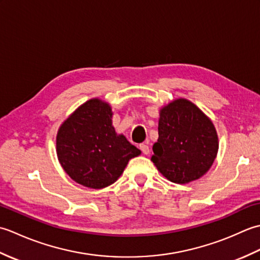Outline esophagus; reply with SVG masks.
<instances>
[{
	"label": "esophagus",
	"instance_id": "obj_1",
	"mask_svg": "<svg viewBox=\"0 0 260 260\" xmlns=\"http://www.w3.org/2000/svg\"><path fill=\"white\" fill-rule=\"evenodd\" d=\"M140 148H141V151L143 152V154H145V155H147V154L150 153V147H148L147 144H144V143L140 145Z\"/></svg>",
	"mask_w": 260,
	"mask_h": 260
}]
</instances>
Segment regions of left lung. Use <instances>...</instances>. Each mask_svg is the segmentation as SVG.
Returning <instances> with one entry per match:
<instances>
[{
  "label": "left lung",
  "mask_w": 260,
  "mask_h": 260,
  "mask_svg": "<svg viewBox=\"0 0 260 260\" xmlns=\"http://www.w3.org/2000/svg\"><path fill=\"white\" fill-rule=\"evenodd\" d=\"M218 147L212 121L194 104L181 98L161 109L152 161L169 181L185 184L200 179L211 168Z\"/></svg>",
  "instance_id": "1"
}]
</instances>
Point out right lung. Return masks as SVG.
Masks as SVG:
<instances>
[{
    "label": "right lung",
    "instance_id": "add662e5",
    "mask_svg": "<svg viewBox=\"0 0 260 260\" xmlns=\"http://www.w3.org/2000/svg\"><path fill=\"white\" fill-rule=\"evenodd\" d=\"M112 116L108 104L90 99L59 128V162L77 183L91 189L113 184L129 159L141 154L124 135L116 134Z\"/></svg>",
    "mask_w": 260,
    "mask_h": 260
}]
</instances>
